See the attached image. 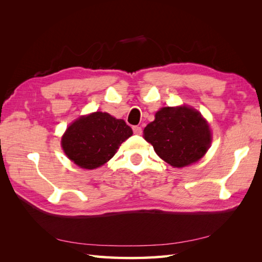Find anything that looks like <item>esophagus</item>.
<instances>
[{
	"label": "esophagus",
	"mask_w": 262,
	"mask_h": 262,
	"mask_svg": "<svg viewBox=\"0 0 262 262\" xmlns=\"http://www.w3.org/2000/svg\"><path fill=\"white\" fill-rule=\"evenodd\" d=\"M132 129H133L134 134H138V136H141V134H142V128H141V126H139V125H134Z\"/></svg>",
	"instance_id": "obj_1"
}]
</instances>
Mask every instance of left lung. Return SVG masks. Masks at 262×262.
<instances>
[{"mask_svg":"<svg viewBox=\"0 0 262 262\" xmlns=\"http://www.w3.org/2000/svg\"><path fill=\"white\" fill-rule=\"evenodd\" d=\"M144 139L156 154L172 167L181 168L203 157L212 136L207 120L187 106L164 107L144 129Z\"/></svg>","mask_w":262,"mask_h":262,"instance_id":"left-lung-1","label":"left lung"}]
</instances>
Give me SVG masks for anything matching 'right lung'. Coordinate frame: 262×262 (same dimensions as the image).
<instances>
[{"mask_svg":"<svg viewBox=\"0 0 262 262\" xmlns=\"http://www.w3.org/2000/svg\"><path fill=\"white\" fill-rule=\"evenodd\" d=\"M132 134V129L122 119L96 112L71 123L61 145L70 160L81 168L95 169L107 163Z\"/></svg>","mask_w":262,"mask_h":262,"instance_id":"add662e5","label":"right lung"}]
</instances>
